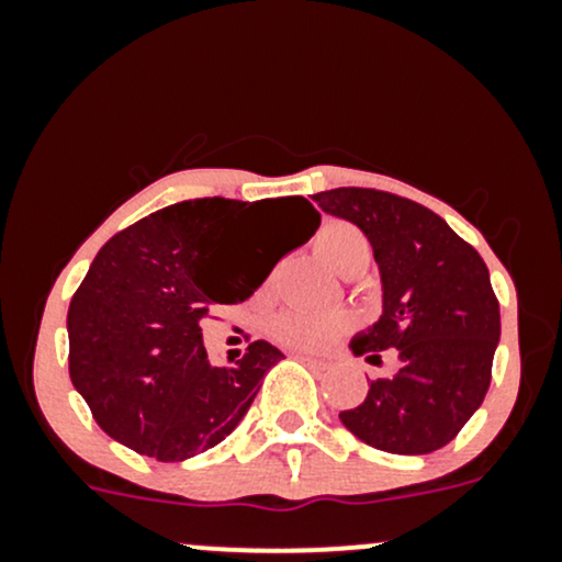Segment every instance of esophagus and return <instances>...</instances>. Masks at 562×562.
<instances>
[{
	"label": "esophagus",
	"mask_w": 562,
	"mask_h": 562,
	"mask_svg": "<svg viewBox=\"0 0 562 562\" xmlns=\"http://www.w3.org/2000/svg\"><path fill=\"white\" fill-rule=\"evenodd\" d=\"M295 357H299L301 362L308 367H327V362H322V359H314V357H306V353H295Z\"/></svg>",
	"instance_id": "obj_1"
}]
</instances>
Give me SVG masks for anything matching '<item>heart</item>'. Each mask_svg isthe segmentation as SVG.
<instances>
[{
    "mask_svg": "<svg viewBox=\"0 0 562 562\" xmlns=\"http://www.w3.org/2000/svg\"><path fill=\"white\" fill-rule=\"evenodd\" d=\"M317 250L319 256L330 263L333 272L340 277H357L367 269L372 259V245L359 227L348 222H327L317 232ZM348 327L346 314H312V312H280L269 319V335L280 340L282 346L314 348L327 346L335 335H340Z\"/></svg>",
    "mask_w": 562,
    "mask_h": 562,
    "instance_id": "b5f03b06",
    "label": "heart"
}]
</instances>
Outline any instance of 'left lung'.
I'll list each match as a JSON object with an SVG mask.
<instances>
[{
  "instance_id": "1",
  "label": "left lung",
  "mask_w": 562,
  "mask_h": 562,
  "mask_svg": "<svg viewBox=\"0 0 562 562\" xmlns=\"http://www.w3.org/2000/svg\"><path fill=\"white\" fill-rule=\"evenodd\" d=\"M330 216L364 232L375 256L383 314L351 338L353 357L396 372L370 383L364 402L340 412L359 441L391 454L447 447L483 404L499 344V301L479 250L425 205L391 192H319Z\"/></svg>"
}]
</instances>
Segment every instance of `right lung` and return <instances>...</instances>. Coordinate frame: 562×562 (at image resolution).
I'll use <instances>...</instances> for the list:
<instances>
[{"label": "right lung", "instance_id": "add662e5", "mask_svg": "<svg viewBox=\"0 0 562 562\" xmlns=\"http://www.w3.org/2000/svg\"><path fill=\"white\" fill-rule=\"evenodd\" d=\"M280 215L289 248L269 262L252 248ZM319 227L306 198L173 203L100 248L68 306L70 383L108 436L137 454L184 462L222 443L282 359L254 340L232 367L211 364L200 319L211 303L254 295L274 263Z\"/></svg>", "mask_w": 562, "mask_h": 562}]
</instances>
